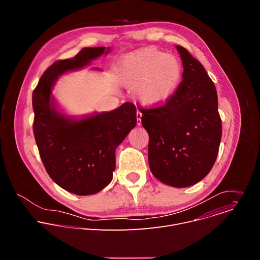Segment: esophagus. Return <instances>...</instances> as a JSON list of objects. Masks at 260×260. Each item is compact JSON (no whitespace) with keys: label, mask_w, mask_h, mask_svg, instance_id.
<instances>
[{"label":"esophagus","mask_w":260,"mask_h":260,"mask_svg":"<svg viewBox=\"0 0 260 260\" xmlns=\"http://www.w3.org/2000/svg\"><path fill=\"white\" fill-rule=\"evenodd\" d=\"M141 118H142V113L140 112V111H138L137 112V124L138 125L141 124Z\"/></svg>","instance_id":"1"}]
</instances>
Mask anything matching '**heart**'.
Returning a JSON list of instances; mask_svg holds the SVG:
<instances>
[{"label": "heart", "instance_id": "1", "mask_svg": "<svg viewBox=\"0 0 260 260\" xmlns=\"http://www.w3.org/2000/svg\"><path fill=\"white\" fill-rule=\"evenodd\" d=\"M117 76L121 85L135 90L144 106L156 107L168 102L178 89L182 64L175 55L155 47H145L121 59Z\"/></svg>", "mask_w": 260, "mask_h": 260}]
</instances>
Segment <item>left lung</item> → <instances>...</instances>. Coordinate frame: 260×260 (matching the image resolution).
<instances>
[{"label": "left lung", "instance_id": "1", "mask_svg": "<svg viewBox=\"0 0 260 260\" xmlns=\"http://www.w3.org/2000/svg\"><path fill=\"white\" fill-rule=\"evenodd\" d=\"M183 80L161 106L142 109L149 135L148 161L155 178L173 187H188L204 179L217 158L222 136L214 82L186 48L176 46Z\"/></svg>", "mask_w": 260, "mask_h": 260}]
</instances>
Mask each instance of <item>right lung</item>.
Instances as JSON below:
<instances>
[{"mask_svg":"<svg viewBox=\"0 0 260 260\" xmlns=\"http://www.w3.org/2000/svg\"><path fill=\"white\" fill-rule=\"evenodd\" d=\"M110 48L85 47L73 58L53 62L32 92V129L39 154L50 178L77 196L94 194L113 178L115 149L137 124V109L124 103L110 112L74 120L55 109L51 98L58 76L87 66Z\"/></svg>","mask_w":260,"mask_h":260,"instance_id":"right-lung-1","label":"right lung"}]
</instances>
